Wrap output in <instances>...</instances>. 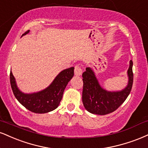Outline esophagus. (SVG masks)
Returning <instances> with one entry per match:
<instances>
[{
  "label": "esophagus",
  "mask_w": 148,
  "mask_h": 148,
  "mask_svg": "<svg viewBox=\"0 0 148 148\" xmlns=\"http://www.w3.org/2000/svg\"><path fill=\"white\" fill-rule=\"evenodd\" d=\"M74 74L75 76H80L82 74V69L79 65H76L74 68Z\"/></svg>",
  "instance_id": "34e87169"
}]
</instances>
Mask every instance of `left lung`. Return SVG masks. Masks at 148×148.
<instances>
[{"label":"left lung","mask_w":148,"mask_h":148,"mask_svg":"<svg viewBox=\"0 0 148 148\" xmlns=\"http://www.w3.org/2000/svg\"><path fill=\"white\" fill-rule=\"evenodd\" d=\"M133 62L130 61L127 70V85L121 91L109 92L104 90L99 84L94 71L87 67L83 73V88L82 100L83 106L89 112L99 115L113 112L123 104L130 93L133 84Z\"/></svg>","instance_id":"1"}]
</instances>
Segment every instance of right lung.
<instances>
[{"label": "right lung", "instance_id": "1", "mask_svg": "<svg viewBox=\"0 0 148 148\" xmlns=\"http://www.w3.org/2000/svg\"><path fill=\"white\" fill-rule=\"evenodd\" d=\"M29 32V30L25 32L23 36ZM74 67L64 69L57 75L49 87L42 91L32 94H25L20 91L16 83L15 78L10 72L12 90L18 102L26 109L38 114L49 112L59 106L64 90L74 76Z\"/></svg>", "mask_w": 148, "mask_h": 148}]
</instances>
